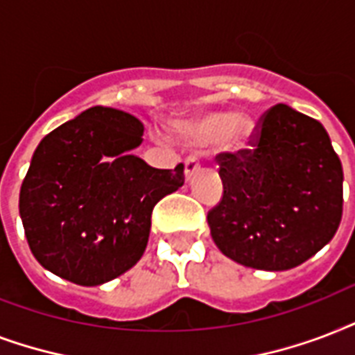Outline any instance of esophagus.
Segmentation results:
<instances>
[{
	"mask_svg": "<svg viewBox=\"0 0 355 355\" xmlns=\"http://www.w3.org/2000/svg\"><path fill=\"white\" fill-rule=\"evenodd\" d=\"M198 170H200V161H198L196 155H189L185 159V175L187 180H191L192 175L196 174Z\"/></svg>",
	"mask_w": 355,
	"mask_h": 355,
	"instance_id": "34e87169",
	"label": "esophagus"
}]
</instances>
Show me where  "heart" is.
I'll return each instance as SVG.
<instances>
[{"label": "heart", "instance_id": "b5f03b06", "mask_svg": "<svg viewBox=\"0 0 355 355\" xmlns=\"http://www.w3.org/2000/svg\"><path fill=\"white\" fill-rule=\"evenodd\" d=\"M172 129L187 144L192 146H211L220 142V146L230 152H241L250 144L254 137V120L248 114L224 109L200 111L189 116L175 118Z\"/></svg>", "mask_w": 355, "mask_h": 355}]
</instances>
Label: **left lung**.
Wrapping results in <instances>:
<instances>
[{
	"mask_svg": "<svg viewBox=\"0 0 355 355\" xmlns=\"http://www.w3.org/2000/svg\"><path fill=\"white\" fill-rule=\"evenodd\" d=\"M252 150L218 153L224 194L207 213L222 254L257 270H289L334 239L343 216V166L318 120L277 103Z\"/></svg>",
	"mask_w": 355,
	"mask_h": 355,
	"instance_id": "1",
	"label": "left lung"
}]
</instances>
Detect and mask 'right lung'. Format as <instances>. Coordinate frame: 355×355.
Listing matches in <instances>:
<instances>
[{
  "label": "right lung",
  "mask_w": 355,
  "mask_h": 355,
  "mask_svg": "<svg viewBox=\"0 0 355 355\" xmlns=\"http://www.w3.org/2000/svg\"><path fill=\"white\" fill-rule=\"evenodd\" d=\"M142 135L139 118L96 105L40 140L21 183L20 216L46 270L94 287L142 257L155 203L185 183L183 164L161 170L133 155Z\"/></svg>",
  "instance_id": "right-lung-1"
}]
</instances>
